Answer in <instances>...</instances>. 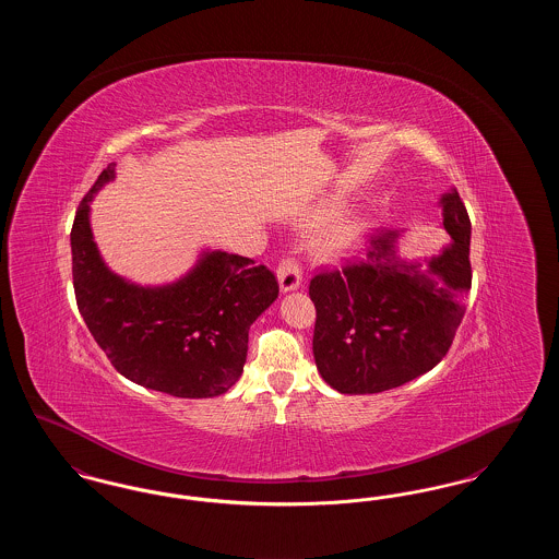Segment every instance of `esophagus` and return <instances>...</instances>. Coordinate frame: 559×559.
<instances>
[{"label":"esophagus","instance_id":"1","mask_svg":"<svg viewBox=\"0 0 559 559\" xmlns=\"http://www.w3.org/2000/svg\"><path fill=\"white\" fill-rule=\"evenodd\" d=\"M276 278H278V285H281V292H295L299 287V283H301V266H299V262L292 258V255H285L281 260L278 267H276Z\"/></svg>","mask_w":559,"mask_h":559}]
</instances>
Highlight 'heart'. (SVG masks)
Instances as JSON below:
<instances>
[{
    "instance_id": "1",
    "label": "heart",
    "mask_w": 559,
    "mask_h": 559,
    "mask_svg": "<svg viewBox=\"0 0 559 559\" xmlns=\"http://www.w3.org/2000/svg\"><path fill=\"white\" fill-rule=\"evenodd\" d=\"M362 235V228L354 219H340L329 226L320 239V247L324 253H342L354 247Z\"/></svg>"
}]
</instances>
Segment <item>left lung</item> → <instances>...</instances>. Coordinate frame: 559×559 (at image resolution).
Wrapping results in <instances>:
<instances>
[{"label":"left lung","instance_id":"1","mask_svg":"<svg viewBox=\"0 0 559 559\" xmlns=\"http://www.w3.org/2000/svg\"><path fill=\"white\" fill-rule=\"evenodd\" d=\"M451 235L438 255L404 260L399 233L369 237L367 260L310 281L314 360L342 394H377L431 371L449 352L472 289V222L456 192L442 194Z\"/></svg>","mask_w":559,"mask_h":559}]
</instances>
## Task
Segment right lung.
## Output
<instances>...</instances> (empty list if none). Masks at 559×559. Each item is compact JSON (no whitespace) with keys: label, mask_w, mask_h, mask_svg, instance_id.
<instances>
[{"label":"right lung","mask_w":559,"mask_h":559,"mask_svg":"<svg viewBox=\"0 0 559 559\" xmlns=\"http://www.w3.org/2000/svg\"><path fill=\"white\" fill-rule=\"evenodd\" d=\"M115 180V163L83 197L71 230L78 308L110 365L133 383L176 399H213L239 381L249 326L278 297L253 260L203 251L176 283L140 287L108 270L94 242L90 201Z\"/></svg>","instance_id":"1"}]
</instances>
